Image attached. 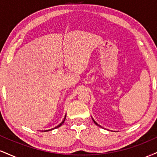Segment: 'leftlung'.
Segmentation results:
<instances>
[{"instance_id": "1", "label": "left lung", "mask_w": 157, "mask_h": 157, "mask_svg": "<svg viewBox=\"0 0 157 157\" xmlns=\"http://www.w3.org/2000/svg\"><path fill=\"white\" fill-rule=\"evenodd\" d=\"M92 120H93V121H94V123H95V124H96V125H98V126H100V127H101V126H100V125H98V124H97V122H95V121H94V119H93V118H92Z\"/></svg>"}]
</instances>
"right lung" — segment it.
I'll use <instances>...</instances> for the list:
<instances>
[{"label": "right lung", "instance_id": "1", "mask_svg": "<svg viewBox=\"0 0 157 157\" xmlns=\"http://www.w3.org/2000/svg\"><path fill=\"white\" fill-rule=\"evenodd\" d=\"M66 116H65V118L63 119V121H62V122H61V123H60V124H59V125H57V126H56V127H55V128H52V129H49V130H46V131H49L54 130V129L57 128H59V127H60V126H61V125H63V122H64V121H65V120H66Z\"/></svg>", "mask_w": 157, "mask_h": 157}]
</instances>
